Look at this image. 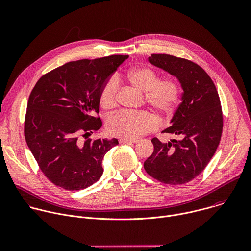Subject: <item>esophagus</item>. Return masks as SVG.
<instances>
[{"label":"esophagus","instance_id":"esophagus-1","mask_svg":"<svg viewBox=\"0 0 251 251\" xmlns=\"http://www.w3.org/2000/svg\"><path fill=\"white\" fill-rule=\"evenodd\" d=\"M120 143H124V144H134V143H137V140H129V139H123L121 138L119 140Z\"/></svg>","mask_w":251,"mask_h":251}]
</instances>
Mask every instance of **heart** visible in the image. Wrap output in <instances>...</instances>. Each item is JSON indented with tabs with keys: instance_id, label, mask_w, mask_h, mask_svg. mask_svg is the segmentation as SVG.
<instances>
[{
	"instance_id": "b5f03b06",
	"label": "heart",
	"mask_w": 251,
	"mask_h": 251,
	"mask_svg": "<svg viewBox=\"0 0 251 251\" xmlns=\"http://www.w3.org/2000/svg\"><path fill=\"white\" fill-rule=\"evenodd\" d=\"M127 81L141 92L145 102L163 115L172 113L180 98V86L173 79H162L148 67H135L128 71ZM118 79L111 77L103 85L99 102L103 109L111 110L117 104ZM107 130L116 137L136 139L156 126L155 117L149 112L118 113L107 120Z\"/></svg>"
}]
</instances>
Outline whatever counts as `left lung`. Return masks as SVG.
Wrapping results in <instances>:
<instances>
[{
  "mask_svg": "<svg viewBox=\"0 0 251 251\" xmlns=\"http://www.w3.org/2000/svg\"><path fill=\"white\" fill-rule=\"evenodd\" d=\"M148 61L175 76L183 89L171 126L163 132L177 139L153 138L146 172L159 182L186 184L198 176L217 151L223 133L221 100L211 78L197 63L170 54H151Z\"/></svg>",
  "mask_w": 251,
  "mask_h": 251,
  "instance_id": "1",
  "label": "left lung"
}]
</instances>
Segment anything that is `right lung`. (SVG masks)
<instances>
[{
    "instance_id": "1",
    "label": "right lung",
    "mask_w": 251,
    "mask_h": 251,
    "mask_svg": "<svg viewBox=\"0 0 251 251\" xmlns=\"http://www.w3.org/2000/svg\"><path fill=\"white\" fill-rule=\"evenodd\" d=\"M128 57L110 55L67 62L42 76L31 90L25 141L42 172L55 186L79 191L102 176V160L118 145V140H91L87 136L102 126L95 115L103 85Z\"/></svg>"
}]
</instances>
